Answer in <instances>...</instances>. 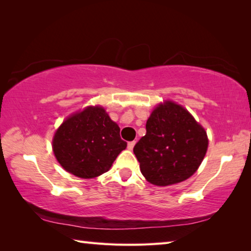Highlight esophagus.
Returning a JSON list of instances; mask_svg holds the SVG:
<instances>
[{
    "mask_svg": "<svg viewBox=\"0 0 251 251\" xmlns=\"http://www.w3.org/2000/svg\"><path fill=\"white\" fill-rule=\"evenodd\" d=\"M135 144H136V142H129L128 144H127V148H128L129 151H133Z\"/></svg>",
    "mask_w": 251,
    "mask_h": 251,
    "instance_id": "esophagus-1",
    "label": "esophagus"
}]
</instances>
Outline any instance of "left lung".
<instances>
[{"instance_id":"obj_1","label":"left lung","mask_w":251,"mask_h":251,"mask_svg":"<svg viewBox=\"0 0 251 251\" xmlns=\"http://www.w3.org/2000/svg\"><path fill=\"white\" fill-rule=\"evenodd\" d=\"M208 148L203 127L184 106L166 100L156 105L146 122V135L134 147L145 179L159 187L192 177Z\"/></svg>"}]
</instances>
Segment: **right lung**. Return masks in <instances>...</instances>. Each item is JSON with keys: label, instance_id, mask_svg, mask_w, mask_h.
I'll return each instance as SVG.
<instances>
[{"label": "right lung", "instance_id": "1", "mask_svg": "<svg viewBox=\"0 0 251 251\" xmlns=\"http://www.w3.org/2000/svg\"><path fill=\"white\" fill-rule=\"evenodd\" d=\"M120 126L100 105L86 106L66 117L55 130V158L67 173L90 179L108 172L127 143Z\"/></svg>", "mask_w": 251, "mask_h": 251}]
</instances>
